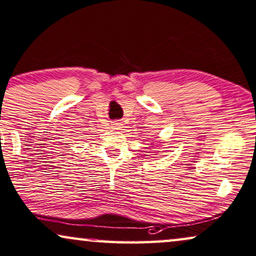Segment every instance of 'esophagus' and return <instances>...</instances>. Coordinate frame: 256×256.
I'll list each match as a JSON object with an SVG mask.
<instances>
[{
  "label": "esophagus",
  "instance_id": "34e87169",
  "mask_svg": "<svg viewBox=\"0 0 256 256\" xmlns=\"http://www.w3.org/2000/svg\"><path fill=\"white\" fill-rule=\"evenodd\" d=\"M111 125H112L111 128H114V130H119V128H122V122H112Z\"/></svg>",
  "mask_w": 256,
  "mask_h": 256
}]
</instances>
